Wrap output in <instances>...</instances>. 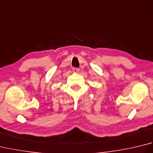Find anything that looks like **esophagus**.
I'll return each instance as SVG.
<instances>
[{
  "instance_id": "1",
  "label": "esophagus",
  "mask_w": 153,
  "mask_h": 153,
  "mask_svg": "<svg viewBox=\"0 0 153 153\" xmlns=\"http://www.w3.org/2000/svg\"><path fill=\"white\" fill-rule=\"evenodd\" d=\"M72 70H73L74 72L77 73V72H78V71H79V69L78 68H72Z\"/></svg>"
}]
</instances>
